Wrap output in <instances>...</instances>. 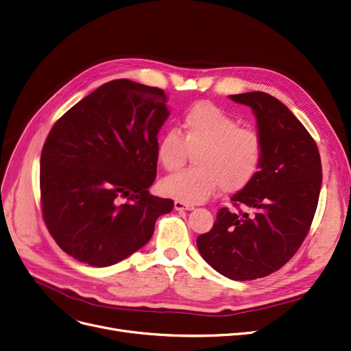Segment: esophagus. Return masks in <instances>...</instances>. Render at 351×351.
I'll list each match as a JSON object with an SVG mask.
<instances>
[{
    "mask_svg": "<svg viewBox=\"0 0 351 351\" xmlns=\"http://www.w3.org/2000/svg\"><path fill=\"white\" fill-rule=\"evenodd\" d=\"M173 206H175L176 210H192V209H193L192 205L185 204V202H182V201H175Z\"/></svg>",
    "mask_w": 351,
    "mask_h": 351,
    "instance_id": "esophagus-1",
    "label": "esophagus"
}]
</instances>
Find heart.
I'll return each instance as SVG.
<instances>
[{"mask_svg": "<svg viewBox=\"0 0 351 351\" xmlns=\"http://www.w3.org/2000/svg\"><path fill=\"white\" fill-rule=\"evenodd\" d=\"M193 155L196 167L166 178L163 195L186 204H201L219 188L235 193L247 188L263 165L264 145L255 130L239 128V121L208 101L196 103L176 130L158 143V160L167 172H176Z\"/></svg>", "mask_w": 351, "mask_h": 351, "instance_id": "heart-1", "label": "heart"}]
</instances>
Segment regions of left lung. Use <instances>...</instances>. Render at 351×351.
<instances>
[{
    "mask_svg": "<svg viewBox=\"0 0 351 351\" xmlns=\"http://www.w3.org/2000/svg\"><path fill=\"white\" fill-rule=\"evenodd\" d=\"M230 99L252 109L264 145L260 172L231 197L235 206L245 205L254 213L221 208L196 245L223 277L247 281L269 276L298 251L317 209L323 169L311 134L278 99L263 91Z\"/></svg>",
    "mask_w": 351,
    "mask_h": 351,
    "instance_id": "8db88e82",
    "label": "left lung"
}]
</instances>
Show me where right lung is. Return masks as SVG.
I'll return each instance as SVG.
<instances>
[{"label": "right lung", "mask_w": 351, "mask_h": 351, "mask_svg": "<svg viewBox=\"0 0 351 351\" xmlns=\"http://www.w3.org/2000/svg\"><path fill=\"white\" fill-rule=\"evenodd\" d=\"M166 100L162 88L113 80L50 130L40 159L43 218L74 260L117 264L146 245L156 219L173 209L172 199L149 193Z\"/></svg>", "instance_id": "1"}]
</instances>
